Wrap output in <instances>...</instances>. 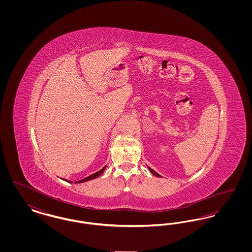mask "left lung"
Instances as JSON below:
<instances>
[{
  "label": "left lung",
  "mask_w": 252,
  "mask_h": 252,
  "mask_svg": "<svg viewBox=\"0 0 252 252\" xmlns=\"http://www.w3.org/2000/svg\"><path fill=\"white\" fill-rule=\"evenodd\" d=\"M147 168H148V170H149V171H150V172H151V173H152L154 176H156V177H158V178H160V177H161L160 175H158L157 172H155L153 169H151V168L149 167V166H147Z\"/></svg>",
  "instance_id": "8db88e82"
}]
</instances>
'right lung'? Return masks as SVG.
Masks as SVG:
<instances>
[{"label": "right lung", "mask_w": 252, "mask_h": 252, "mask_svg": "<svg viewBox=\"0 0 252 252\" xmlns=\"http://www.w3.org/2000/svg\"><path fill=\"white\" fill-rule=\"evenodd\" d=\"M106 167H107V165L102 168L100 171H98V172H96V173H94V174H93V175H91V176H89V177L85 178V179H83V180L74 181V183H83V182L89 181V180H94V179L98 178V177H100V176L103 174V172L106 170ZM61 180H64V181H67V182H69V183H72V181H71V180H65V179H61Z\"/></svg>", "instance_id": "obj_1"}]
</instances>
